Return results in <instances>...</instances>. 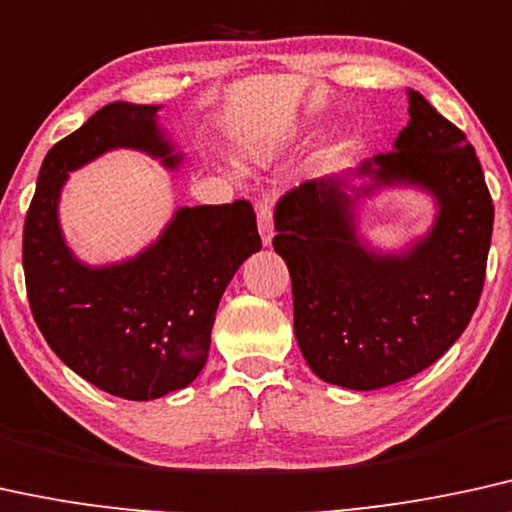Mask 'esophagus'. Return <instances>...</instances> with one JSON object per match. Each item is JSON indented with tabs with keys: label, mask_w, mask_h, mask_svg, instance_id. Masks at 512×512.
Masks as SVG:
<instances>
[{
	"label": "esophagus",
	"mask_w": 512,
	"mask_h": 512,
	"mask_svg": "<svg viewBox=\"0 0 512 512\" xmlns=\"http://www.w3.org/2000/svg\"><path fill=\"white\" fill-rule=\"evenodd\" d=\"M257 210V229H260L262 245H271V238H274V226H271V205L269 200H260L255 205Z\"/></svg>",
	"instance_id": "34e87169"
}]
</instances>
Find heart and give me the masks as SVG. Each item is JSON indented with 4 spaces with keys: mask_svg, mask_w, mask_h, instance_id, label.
Here are the masks:
<instances>
[{
    "mask_svg": "<svg viewBox=\"0 0 512 512\" xmlns=\"http://www.w3.org/2000/svg\"><path fill=\"white\" fill-rule=\"evenodd\" d=\"M257 158H269V151H267V148H264L262 153H257Z\"/></svg>",
    "mask_w": 512,
    "mask_h": 512,
    "instance_id": "b5f03b06",
    "label": "heart"
}]
</instances>
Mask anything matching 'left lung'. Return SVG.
Returning <instances> with one entry per match:
<instances>
[{"label":"left lung","mask_w":512,"mask_h":512,"mask_svg":"<svg viewBox=\"0 0 512 512\" xmlns=\"http://www.w3.org/2000/svg\"><path fill=\"white\" fill-rule=\"evenodd\" d=\"M409 125L394 151L304 181L276 205L274 250L293 281L295 338L321 380L378 390L442 357L480 302L494 205L465 134L409 89ZM354 178H364L354 187ZM420 188L436 200L431 231L409 251L378 253L353 208L380 188Z\"/></svg>","instance_id":"left-lung-1"}]
</instances>
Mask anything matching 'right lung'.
Returning a JSON list of instances; mask_svg holds the SVG:
<instances>
[{"instance_id":"1","label":"right lung","mask_w":512,"mask_h":512,"mask_svg":"<svg viewBox=\"0 0 512 512\" xmlns=\"http://www.w3.org/2000/svg\"><path fill=\"white\" fill-rule=\"evenodd\" d=\"M160 106L115 101L44 158L23 229L32 316L56 357L115 397L148 401L191 385L210 352L226 286L262 248L248 200L179 208L151 245L122 262L89 267L63 238L58 200L70 172L115 148L167 170L184 155L158 125Z\"/></svg>"}]
</instances>
